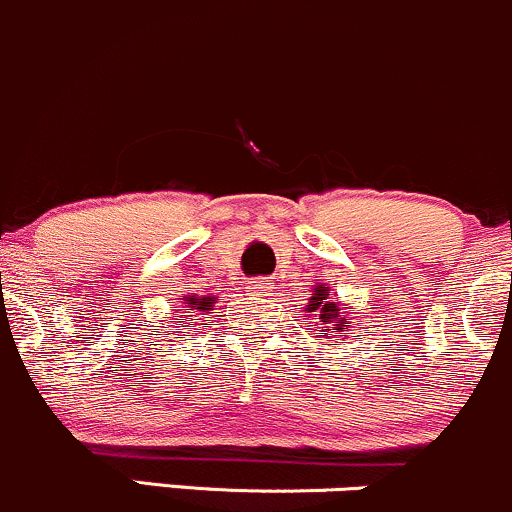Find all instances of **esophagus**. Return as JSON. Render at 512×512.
Returning a JSON list of instances; mask_svg holds the SVG:
<instances>
[{"mask_svg":"<svg viewBox=\"0 0 512 512\" xmlns=\"http://www.w3.org/2000/svg\"><path fill=\"white\" fill-rule=\"evenodd\" d=\"M254 288H266V283H263V280H258V283L254 285Z\"/></svg>","mask_w":512,"mask_h":512,"instance_id":"34e87169","label":"esophagus"}]
</instances>
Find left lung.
I'll return each mask as SVG.
<instances>
[{
  "label": "left lung",
  "instance_id": "left-lung-1",
  "mask_svg": "<svg viewBox=\"0 0 512 512\" xmlns=\"http://www.w3.org/2000/svg\"><path fill=\"white\" fill-rule=\"evenodd\" d=\"M327 295H329L327 290H324L322 285H317L315 295L310 298L312 305H307V310L317 312V320H320L322 329L327 327V332L329 329H337V332L344 334L346 329H349V322H346L342 312H339L337 302H327Z\"/></svg>",
  "mask_w": 512,
  "mask_h": 512
}]
</instances>
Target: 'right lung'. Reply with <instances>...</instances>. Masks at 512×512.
Listing matches in <instances>:
<instances>
[{
	"instance_id": "1",
	"label": "right lung",
	"mask_w": 512,
	"mask_h": 512,
	"mask_svg": "<svg viewBox=\"0 0 512 512\" xmlns=\"http://www.w3.org/2000/svg\"><path fill=\"white\" fill-rule=\"evenodd\" d=\"M188 307H192V310H202V312H205V310H210V302H207L205 298H202V300H195V295H190V300H188Z\"/></svg>"
}]
</instances>
